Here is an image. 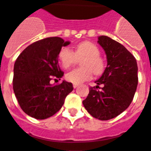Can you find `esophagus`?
<instances>
[{
    "label": "esophagus",
    "mask_w": 151,
    "mask_h": 151,
    "mask_svg": "<svg viewBox=\"0 0 151 151\" xmlns=\"http://www.w3.org/2000/svg\"><path fill=\"white\" fill-rule=\"evenodd\" d=\"M78 84H73V87L74 88H76L78 87Z\"/></svg>",
    "instance_id": "1"
}]
</instances>
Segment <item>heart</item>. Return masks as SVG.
<instances>
[{
	"label": "heart",
	"instance_id": "b5f03b06",
	"mask_svg": "<svg viewBox=\"0 0 151 151\" xmlns=\"http://www.w3.org/2000/svg\"><path fill=\"white\" fill-rule=\"evenodd\" d=\"M100 51L94 43L83 41L73 48V52L68 47H63L59 52V60L64 68H69L81 59V68L75 69L66 74V79L73 84H80L92 78V73L100 74L104 69L103 59L99 56Z\"/></svg>",
	"mask_w": 151,
	"mask_h": 151
}]
</instances>
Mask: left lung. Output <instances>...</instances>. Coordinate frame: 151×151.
Listing matches in <instances>:
<instances>
[{
  "instance_id": "left-lung-1",
  "label": "left lung",
  "mask_w": 151,
  "mask_h": 151,
  "mask_svg": "<svg viewBox=\"0 0 151 151\" xmlns=\"http://www.w3.org/2000/svg\"><path fill=\"white\" fill-rule=\"evenodd\" d=\"M107 65L96 87L89 88L83 105L95 118L106 121L122 114L131 104L138 85L136 59L125 47L109 37L99 36ZM102 84L103 88L99 85ZM97 88H101L98 90Z\"/></svg>"
}]
</instances>
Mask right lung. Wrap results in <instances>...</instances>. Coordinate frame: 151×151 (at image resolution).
Listing matches in <instances>:
<instances>
[{
  "instance_id": "right-lung-1",
  "label": "right lung",
  "mask_w": 151,
  "mask_h": 151,
  "mask_svg": "<svg viewBox=\"0 0 151 151\" xmlns=\"http://www.w3.org/2000/svg\"><path fill=\"white\" fill-rule=\"evenodd\" d=\"M70 44L61 37H47L31 44L16 59L13 90L20 107L27 115L39 120L52 117L73 91L72 83L66 81L59 85L50 83L53 78L60 80L63 76L58 64L59 52Z\"/></svg>"
}]
</instances>
